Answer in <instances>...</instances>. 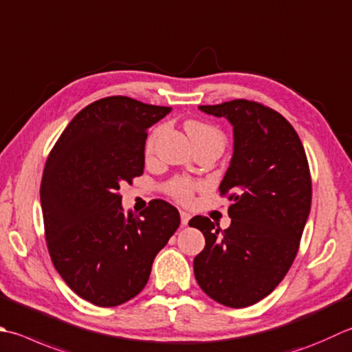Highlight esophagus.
<instances>
[{"label": "esophagus", "instance_id": "1", "mask_svg": "<svg viewBox=\"0 0 352 352\" xmlns=\"http://www.w3.org/2000/svg\"><path fill=\"white\" fill-rule=\"evenodd\" d=\"M180 217H182V226H188L189 219H190V213L182 210V212H180Z\"/></svg>", "mask_w": 352, "mask_h": 352}]
</instances>
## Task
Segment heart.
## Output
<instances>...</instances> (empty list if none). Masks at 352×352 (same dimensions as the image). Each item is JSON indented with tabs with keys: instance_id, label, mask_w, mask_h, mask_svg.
<instances>
[{
	"instance_id": "b5f03b06",
	"label": "heart",
	"mask_w": 352,
	"mask_h": 352,
	"mask_svg": "<svg viewBox=\"0 0 352 352\" xmlns=\"http://www.w3.org/2000/svg\"><path fill=\"white\" fill-rule=\"evenodd\" d=\"M184 129L188 133L190 142L194 144L198 143H217L219 146L224 144V137L221 134V131L217 129L215 126L209 125L206 122H199V120H188L184 123ZM163 131V126H158L153 131V134L149 135V139L146 142V154H153L155 143L158 140ZM197 189V184L189 180V178H183V177H177L174 180H170L166 184V192L172 197L175 198L177 201L180 203H189L192 199V195Z\"/></svg>"
}]
</instances>
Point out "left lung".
<instances>
[{
    "instance_id": "obj_1",
    "label": "left lung",
    "mask_w": 352,
    "mask_h": 352,
    "mask_svg": "<svg viewBox=\"0 0 352 352\" xmlns=\"http://www.w3.org/2000/svg\"><path fill=\"white\" fill-rule=\"evenodd\" d=\"M199 109L233 126V155L219 184L229 195L230 227L197 215L190 227L206 245L194 259L201 290L230 308L256 304L290 270L311 208V175L298 133L263 103L235 99Z\"/></svg>"
}]
</instances>
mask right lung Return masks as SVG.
Segmentation results:
<instances>
[{"label": "right lung", "mask_w": 352, "mask_h": 352, "mask_svg": "<svg viewBox=\"0 0 352 352\" xmlns=\"http://www.w3.org/2000/svg\"><path fill=\"white\" fill-rule=\"evenodd\" d=\"M170 111L126 96L89 103L48 154L43 183L47 249L60 278L98 307L139 294L154 258L180 226L174 206L153 199L139 217L119 194L144 168L148 128Z\"/></svg>", "instance_id": "right-lung-1"}]
</instances>
